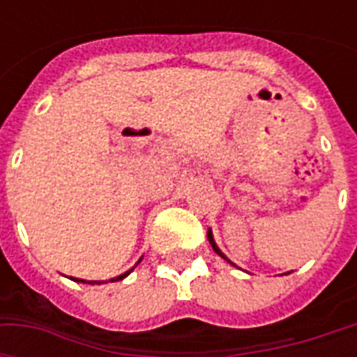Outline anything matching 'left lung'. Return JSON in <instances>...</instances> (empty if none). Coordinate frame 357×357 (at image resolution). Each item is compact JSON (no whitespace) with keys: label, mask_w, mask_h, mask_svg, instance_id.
<instances>
[{"label":"left lung","mask_w":357,"mask_h":357,"mask_svg":"<svg viewBox=\"0 0 357 357\" xmlns=\"http://www.w3.org/2000/svg\"><path fill=\"white\" fill-rule=\"evenodd\" d=\"M208 241H210V245H212V248H214V252H216V255H220V256H222V258H224V260H227V258H225V255H224V252H222V250H220V248H218L216 241H214V237H212V231H210V229H208ZM227 262H229V264H233L231 260H227ZM233 266H235V264H233Z\"/></svg>","instance_id":"obj_1"}]
</instances>
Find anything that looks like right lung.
I'll list each match as a JSON object with an SVG mask.
<instances>
[{"label": "right lung", "instance_id": "1", "mask_svg": "<svg viewBox=\"0 0 357 357\" xmlns=\"http://www.w3.org/2000/svg\"><path fill=\"white\" fill-rule=\"evenodd\" d=\"M139 262H141V260H139ZM135 266H137V264H135ZM135 266H133V268H135ZM133 268H132V269H133ZM132 269H128L126 273H122V275L114 277V279H110V281H120V279H124V277L130 275V271H132ZM73 279H74V281H78V283H89V284H93V283L101 284V283H105V281H84V279H76V277H73Z\"/></svg>", "mask_w": 357, "mask_h": 357}]
</instances>
